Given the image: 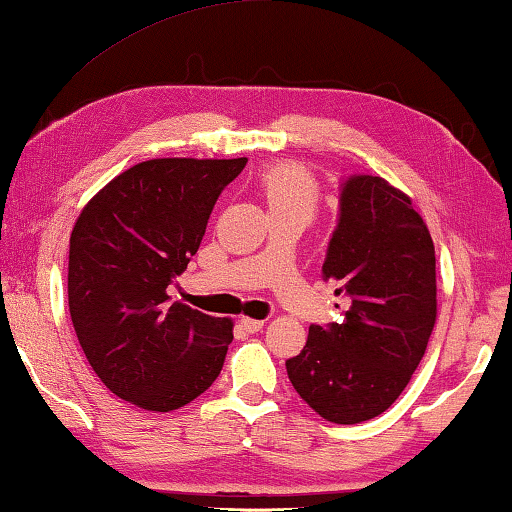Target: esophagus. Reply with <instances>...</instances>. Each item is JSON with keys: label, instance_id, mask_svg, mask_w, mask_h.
<instances>
[{"label": "esophagus", "instance_id": "34e87169", "mask_svg": "<svg viewBox=\"0 0 512 512\" xmlns=\"http://www.w3.org/2000/svg\"><path fill=\"white\" fill-rule=\"evenodd\" d=\"M238 324H240V329L247 331V333H256V331H261L263 326H265L263 320H254V317H240Z\"/></svg>", "mask_w": 512, "mask_h": 512}]
</instances>
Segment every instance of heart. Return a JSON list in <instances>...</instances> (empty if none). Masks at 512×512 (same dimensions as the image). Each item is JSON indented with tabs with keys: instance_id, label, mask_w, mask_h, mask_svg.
Segmentation results:
<instances>
[{
	"instance_id": "1",
	"label": "heart",
	"mask_w": 512,
	"mask_h": 512,
	"mask_svg": "<svg viewBox=\"0 0 512 512\" xmlns=\"http://www.w3.org/2000/svg\"><path fill=\"white\" fill-rule=\"evenodd\" d=\"M256 183L270 215L292 213L311 220L322 204L320 181L311 170L295 161H279L265 167Z\"/></svg>"
}]
</instances>
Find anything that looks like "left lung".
Masks as SVG:
<instances>
[{
    "label": "left lung",
    "instance_id": "obj_1",
    "mask_svg": "<svg viewBox=\"0 0 512 512\" xmlns=\"http://www.w3.org/2000/svg\"><path fill=\"white\" fill-rule=\"evenodd\" d=\"M322 274L340 283L347 311L308 329L288 379L326 422H367L404 392L438 317L435 247L413 199L381 177L342 183Z\"/></svg>",
    "mask_w": 512,
    "mask_h": 512
}]
</instances>
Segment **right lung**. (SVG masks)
<instances>
[{
	"label": "right lung",
	"instance_id": "obj_1",
	"mask_svg": "<svg viewBox=\"0 0 512 512\" xmlns=\"http://www.w3.org/2000/svg\"><path fill=\"white\" fill-rule=\"evenodd\" d=\"M247 158H152L83 206L70 236L67 304L79 345L108 390L170 413L211 388L233 320L170 304L220 192Z\"/></svg>",
	"mask_w": 512,
	"mask_h": 512
}]
</instances>
